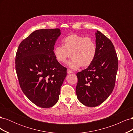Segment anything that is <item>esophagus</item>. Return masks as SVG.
I'll use <instances>...</instances> for the list:
<instances>
[{
    "label": "esophagus",
    "instance_id": "34e87169",
    "mask_svg": "<svg viewBox=\"0 0 133 133\" xmlns=\"http://www.w3.org/2000/svg\"><path fill=\"white\" fill-rule=\"evenodd\" d=\"M73 73V71H72L71 70H70L69 69H68L67 70V73L68 74H70V73Z\"/></svg>",
    "mask_w": 133,
    "mask_h": 133
}]
</instances>
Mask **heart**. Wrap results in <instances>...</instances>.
<instances>
[{"label": "heart", "mask_w": 133, "mask_h": 133, "mask_svg": "<svg viewBox=\"0 0 133 133\" xmlns=\"http://www.w3.org/2000/svg\"><path fill=\"white\" fill-rule=\"evenodd\" d=\"M62 44L63 46H56L54 49V55L59 63H65L70 54L72 59L68 65L72 69H77L80 66L87 68L94 62L97 46L91 38L72 33L63 39Z\"/></svg>", "instance_id": "1"}]
</instances>
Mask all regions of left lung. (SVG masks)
<instances>
[{
	"label": "left lung",
	"instance_id": "obj_1",
	"mask_svg": "<svg viewBox=\"0 0 133 133\" xmlns=\"http://www.w3.org/2000/svg\"><path fill=\"white\" fill-rule=\"evenodd\" d=\"M97 53L86 69L76 74V94L84 105L95 107L103 103L114 89L118 60L113 44L101 32L95 33Z\"/></svg>",
	"mask_w": 133,
	"mask_h": 133
}]
</instances>
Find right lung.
Listing matches in <instances>:
<instances>
[{"mask_svg":"<svg viewBox=\"0 0 133 133\" xmlns=\"http://www.w3.org/2000/svg\"><path fill=\"white\" fill-rule=\"evenodd\" d=\"M60 30H37L19 44L15 69L21 89L26 97L43 108L54 106L59 100L66 68L54 55Z\"/></svg>","mask_w":133,"mask_h":133,"instance_id":"1","label":"right lung"}]
</instances>
